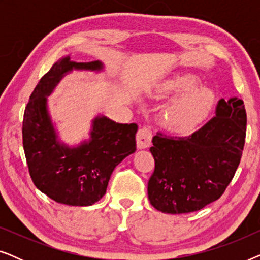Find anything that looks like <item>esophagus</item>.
I'll list each match as a JSON object with an SVG mask.
<instances>
[{
	"instance_id": "34e87169",
	"label": "esophagus",
	"mask_w": 260,
	"mask_h": 260,
	"mask_svg": "<svg viewBox=\"0 0 260 260\" xmlns=\"http://www.w3.org/2000/svg\"><path fill=\"white\" fill-rule=\"evenodd\" d=\"M151 138H152L151 130L147 126L142 127V129L138 130V133L136 135L137 148L138 149H145V148L150 147Z\"/></svg>"
}]
</instances>
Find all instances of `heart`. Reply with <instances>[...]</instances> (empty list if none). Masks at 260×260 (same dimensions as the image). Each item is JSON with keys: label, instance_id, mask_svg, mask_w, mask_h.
I'll return each instance as SVG.
<instances>
[{"label": "heart", "instance_id": "b5f03b06", "mask_svg": "<svg viewBox=\"0 0 260 260\" xmlns=\"http://www.w3.org/2000/svg\"><path fill=\"white\" fill-rule=\"evenodd\" d=\"M198 85L197 78L180 77L167 80L159 86L162 94L173 92H186ZM214 95L207 88H195L170 105L166 111V122L179 133H191L200 126L211 111Z\"/></svg>", "mask_w": 260, "mask_h": 260}]
</instances>
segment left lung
Here are the masks:
<instances>
[{"label": "left lung", "instance_id": "obj_1", "mask_svg": "<svg viewBox=\"0 0 260 260\" xmlns=\"http://www.w3.org/2000/svg\"><path fill=\"white\" fill-rule=\"evenodd\" d=\"M244 102L220 99L215 116L186 137L157 133L150 151L155 170L150 204L169 214L197 212L223 194L240 163L246 136Z\"/></svg>", "mask_w": 260, "mask_h": 260}]
</instances>
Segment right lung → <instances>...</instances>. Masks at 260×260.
Listing matches in <instances>:
<instances>
[{
	"label": "right lung",
	"mask_w": 260,
	"mask_h": 260,
	"mask_svg": "<svg viewBox=\"0 0 260 260\" xmlns=\"http://www.w3.org/2000/svg\"><path fill=\"white\" fill-rule=\"evenodd\" d=\"M97 61L58 60L30 94L22 124V140L29 175L39 190L59 204L91 206L101 200L113 169L136 151L137 124L116 123L105 116L92 120L90 141L69 147L58 140L47 109V97L73 70L102 71Z\"/></svg>",
	"instance_id": "right-lung-1"
}]
</instances>
